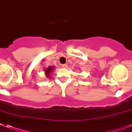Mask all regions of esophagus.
I'll use <instances>...</instances> for the list:
<instances>
[{"instance_id": "esophagus-1", "label": "esophagus", "mask_w": 132, "mask_h": 132, "mask_svg": "<svg viewBox=\"0 0 132 132\" xmlns=\"http://www.w3.org/2000/svg\"><path fill=\"white\" fill-rule=\"evenodd\" d=\"M62 67L63 68H68V65L66 64H64L62 65Z\"/></svg>"}]
</instances>
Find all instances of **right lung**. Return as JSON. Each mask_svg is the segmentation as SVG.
I'll return each mask as SVG.
<instances>
[{
  "instance_id": "right-lung-1",
  "label": "right lung",
  "mask_w": 132,
  "mask_h": 132,
  "mask_svg": "<svg viewBox=\"0 0 132 132\" xmlns=\"http://www.w3.org/2000/svg\"><path fill=\"white\" fill-rule=\"evenodd\" d=\"M54 68V67H52V66H50V67H48L46 68V69L45 74H46V76L47 78L50 77V73L52 72V71L53 70Z\"/></svg>"
}]
</instances>
